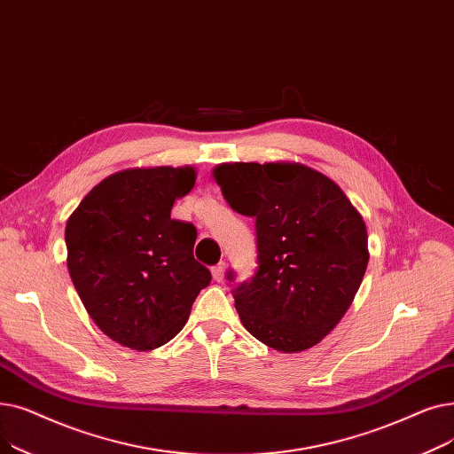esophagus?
Segmentation results:
<instances>
[{"instance_id": "obj_1", "label": "esophagus", "mask_w": 454, "mask_h": 454, "mask_svg": "<svg viewBox=\"0 0 454 454\" xmlns=\"http://www.w3.org/2000/svg\"><path fill=\"white\" fill-rule=\"evenodd\" d=\"M225 270H227V264L225 262H218V264H215V266H212V277H214V280H218V283H220V280L223 278V275H225Z\"/></svg>"}]
</instances>
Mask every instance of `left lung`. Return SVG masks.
Listing matches in <instances>:
<instances>
[{
    "label": "left lung",
    "mask_w": 454,
    "mask_h": 454,
    "mask_svg": "<svg viewBox=\"0 0 454 454\" xmlns=\"http://www.w3.org/2000/svg\"><path fill=\"white\" fill-rule=\"evenodd\" d=\"M214 179L232 210L254 218L258 266L232 288L244 327L277 351L312 348L348 312L368 268L360 212L303 164H220Z\"/></svg>",
    "instance_id": "left-lung-1"
}]
</instances>
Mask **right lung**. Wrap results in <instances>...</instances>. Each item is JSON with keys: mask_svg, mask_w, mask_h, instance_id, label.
Here are the masks:
<instances>
[{"mask_svg": "<svg viewBox=\"0 0 454 454\" xmlns=\"http://www.w3.org/2000/svg\"><path fill=\"white\" fill-rule=\"evenodd\" d=\"M196 169H123L94 186L67 223L68 271L86 312L114 341L151 351L177 336L210 271L193 258L198 231L171 220Z\"/></svg>", "mask_w": 454, "mask_h": 454, "instance_id": "right-lung-1", "label": "right lung"}]
</instances>
